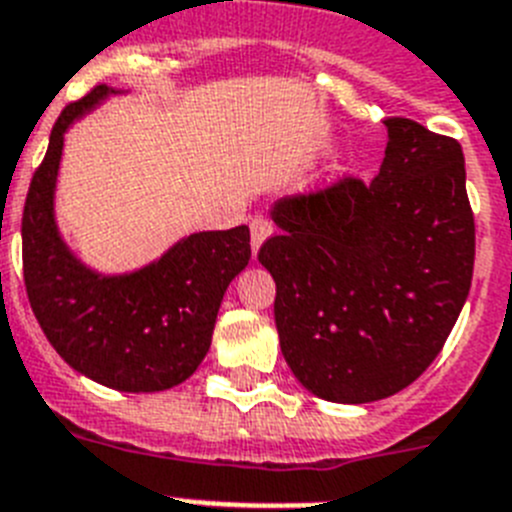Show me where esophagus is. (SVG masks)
I'll return each mask as SVG.
<instances>
[{
  "label": "esophagus",
  "mask_w": 512,
  "mask_h": 512,
  "mask_svg": "<svg viewBox=\"0 0 512 512\" xmlns=\"http://www.w3.org/2000/svg\"><path fill=\"white\" fill-rule=\"evenodd\" d=\"M273 234V222L265 219V216H255L250 222V237H252V250H260V245L267 237Z\"/></svg>",
  "instance_id": "obj_1"
}]
</instances>
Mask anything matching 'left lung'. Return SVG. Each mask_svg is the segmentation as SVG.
Returning <instances> with one entry per match:
<instances>
[{
    "mask_svg": "<svg viewBox=\"0 0 512 512\" xmlns=\"http://www.w3.org/2000/svg\"><path fill=\"white\" fill-rule=\"evenodd\" d=\"M380 173L285 196L257 260L275 280L280 349L303 388L372 403L423 375L467 301L474 214L462 145L388 117Z\"/></svg>",
    "mask_w": 512,
    "mask_h": 512,
    "instance_id": "8db88e82",
    "label": "left lung"
}]
</instances>
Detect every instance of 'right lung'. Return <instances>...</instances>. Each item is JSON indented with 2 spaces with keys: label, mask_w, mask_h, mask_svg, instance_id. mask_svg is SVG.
I'll return each mask as SVG.
<instances>
[{
  "label": "right lung",
  "mask_w": 512,
  "mask_h": 512,
  "mask_svg": "<svg viewBox=\"0 0 512 512\" xmlns=\"http://www.w3.org/2000/svg\"><path fill=\"white\" fill-rule=\"evenodd\" d=\"M109 94L94 86L50 132L22 211V273L40 329L73 370L122 393H158L188 380L209 352L224 290L250 262V229L191 234L130 275L81 265L55 227V178L68 124Z\"/></svg>",
  "instance_id": "right-lung-1"
}]
</instances>
